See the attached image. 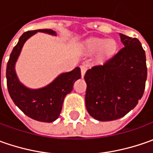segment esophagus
<instances>
[{"label":"esophagus","instance_id":"esophagus-1","mask_svg":"<svg viewBox=\"0 0 153 153\" xmlns=\"http://www.w3.org/2000/svg\"><path fill=\"white\" fill-rule=\"evenodd\" d=\"M87 70H88V65H81V74H82V77L84 76Z\"/></svg>","mask_w":153,"mask_h":153}]
</instances>
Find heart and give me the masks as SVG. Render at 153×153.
Masks as SVG:
<instances>
[{
	"label": "heart",
	"mask_w": 153,
	"mask_h": 153,
	"mask_svg": "<svg viewBox=\"0 0 153 153\" xmlns=\"http://www.w3.org/2000/svg\"><path fill=\"white\" fill-rule=\"evenodd\" d=\"M117 49V43L114 40L101 38L88 39L85 42V50L88 53H94L100 51V59L112 54Z\"/></svg>",
	"instance_id": "obj_1"
}]
</instances>
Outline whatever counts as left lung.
I'll return each instance as SVG.
<instances>
[{
  "label": "left lung",
  "instance_id": "1",
  "mask_svg": "<svg viewBox=\"0 0 153 153\" xmlns=\"http://www.w3.org/2000/svg\"><path fill=\"white\" fill-rule=\"evenodd\" d=\"M123 48L105 62L88 70L84 76L86 108L102 122L124 117L144 94L147 68L145 51L137 38L120 34Z\"/></svg>",
  "mask_w": 153,
  "mask_h": 153
}]
</instances>
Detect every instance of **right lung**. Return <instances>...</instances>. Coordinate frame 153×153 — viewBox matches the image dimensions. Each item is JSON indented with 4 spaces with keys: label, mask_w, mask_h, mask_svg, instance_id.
Instances as JSON below:
<instances>
[{
    "label": "right lung",
    "mask_w": 153,
    "mask_h": 153,
    "mask_svg": "<svg viewBox=\"0 0 153 153\" xmlns=\"http://www.w3.org/2000/svg\"><path fill=\"white\" fill-rule=\"evenodd\" d=\"M36 32L56 36L55 31L50 29L26 31L21 36L7 62L6 71L7 85L13 101L26 116L39 122L52 123L59 117L64 99L73 89L74 82L81 78V70L76 67L70 72L60 74L50 84L38 89H30L23 85L15 72V63L25 42Z\"/></svg>",
    "instance_id": "obj_1"
}]
</instances>
